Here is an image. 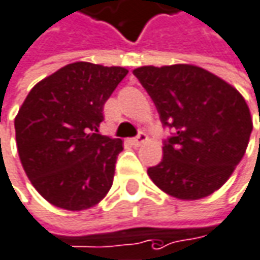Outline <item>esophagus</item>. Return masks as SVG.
I'll return each mask as SVG.
<instances>
[{"instance_id": "1", "label": "esophagus", "mask_w": 260, "mask_h": 260, "mask_svg": "<svg viewBox=\"0 0 260 260\" xmlns=\"http://www.w3.org/2000/svg\"><path fill=\"white\" fill-rule=\"evenodd\" d=\"M144 141H147V135H146L144 132H140L135 138H132V140H131V143H132L134 146H137V147H138V146H141Z\"/></svg>"}]
</instances>
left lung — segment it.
<instances>
[{
  "instance_id": "1",
  "label": "left lung",
  "mask_w": 260,
  "mask_h": 260,
  "mask_svg": "<svg viewBox=\"0 0 260 260\" xmlns=\"http://www.w3.org/2000/svg\"><path fill=\"white\" fill-rule=\"evenodd\" d=\"M134 76L153 100L162 125L176 131L164 143L162 160L147 170L152 181L184 201L220 189L243 159L253 129L243 95L189 63L140 67Z\"/></svg>"
}]
</instances>
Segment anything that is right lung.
I'll use <instances>...</instances> for the list:
<instances>
[{
    "label": "right lung",
    "instance_id": "add662e5",
    "mask_svg": "<svg viewBox=\"0 0 260 260\" xmlns=\"http://www.w3.org/2000/svg\"><path fill=\"white\" fill-rule=\"evenodd\" d=\"M128 74L123 67L74 62L38 82L14 119L22 167L52 205L82 211L108 193L120 138L98 134L107 100Z\"/></svg>",
    "mask_w": 260,
    "mask_h": 260
}]
</instances>
